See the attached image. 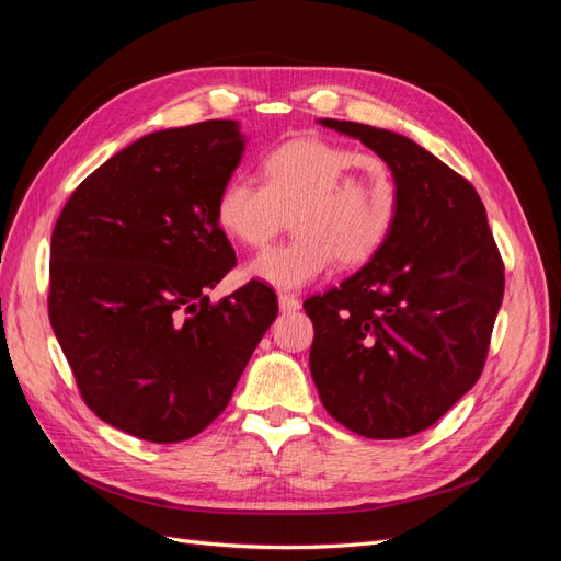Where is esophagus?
I'll use <instances>...</instances> for the list:
<instances>
[{
	"label": "esophagus",
	"mask_w": 561,
	"mask_h": 561,
	"mask_svg": "<svg viewBox=\"0 0 561 561\" xmlns=\"http://www.w3.org/2000/svg\"><path fill=\"white\" fill-rule=\"evenodd\" d=\"M278 307L283 313H293L301 309V301L295 295H278Z\"/></svg>",
	"instance_id": "1"
}]
</instances>
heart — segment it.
Listing matches in <instances>:
<instances>
[{
	"mask_svg": "<svg viewBox=\"0 0 561 561\" xmlns=\"http://www.w3.org/2000/svg\"><path fill=\"white\" fill-rule=\"evenodd\" d=\"M264 184L229 178L215 201L217 225L248 248L266 245L290 213L293 239L254 257L245 274L299 290L339 260L355 266L375 257L398 213V186L383 159L307 135L262 161Z\"/></svg>",
	"mask_w": 561,
	"mask_h": 561,
	"instance_id": "1",
	"label": "heart"
}]
</instances>
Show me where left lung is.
Masks as SVG:
<instances>
[{
	"mask_svg": "<svg viewBox=\"0 0 561 561\" xmlns=\"http://www.w3.org/2000/svg\"><path fill=\"white\" fill-rule=\"evenodd\" d=\"M393 173L398 213L358 274L304 301L311 377L330 416L371 439L410 437L480 379L503 301V264L472 184L400 133L336 118Z\"/></svg>",
	"mask_w": 561,
	"mask_h": 561,
	"instance_id": "8db88e82",
	"label": "left lung"
}]
</instances>
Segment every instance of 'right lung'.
Returning a JSON list of instances; mask_svg holds the SVG:
<instances>
[{"label": "right lung", "instance_id": "add662e5", "mask_svg": "<svg viewBox=\"0 0 561 561\" xmlns=\"http://www.w3.org/2000/svg\"><path fill=\"white\" fill-rule=\"evenodd\" d=\"M245 142L231 118L149 133L77 186L50 236L48 318L81 396L147 443L210 426L278 313L262 283L206 295L236 264L215 201Z\"/></svg>", "mask_w": 561, "mask_h": 561}]
</instances>
